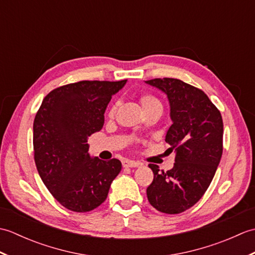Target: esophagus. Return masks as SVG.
Listing matches in <instances>:
<instances>
[{"instance_id": "1", "label": "esophagus", "mask_w": 255, "mask_h": 255, "mask_svg": "<svg viewBox=\"0 0 255 255\" xmlns=\"http://www.w3.org/2000/svg\"><path fill=\"white\" fill-rule=\"evenodd\" d=\"M123 166L124 167H137V166H139V163L136 161H132V160H125L123 162Z\"/></svg>"}]
</instances>
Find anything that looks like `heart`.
Masks as SVG:
<instances>
[{
    "label": "heart",
    "instance_id": "heart-1",
    "mask_svg": "<svg viewBox=\"0 0 255 255\" xmlns=\"http://www.w3.org/2000/svg\"><path fill=\"white\" fill-rule=\"evenodd\" d=\"M140 103H141V106L143 108V112H148L151 110H161L162 111V105L160 101L151 94H142L140 96ZM116 110V105H114L111 111H110V115H113L115 113Z\"/></svg>",
    "mask_w": 255,
    "mask_h": 255
}]
</instances>
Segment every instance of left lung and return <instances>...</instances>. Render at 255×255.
<instances>
[{"label":"left lung","instance_id":"left-lung-1","mask_svg":"<svg viewBox=\"0 0 255 255\" xmlns=\"http://www.w3.org/2000/svg\"><path fill=\"white\" fill-rule=\"evenodd\" d=\"M145 83L167 96L173 124L165 141L175 152L172 170L159 172L158 165L149 164L154 177L147 188L148 200L161 213L180 214L196 204L213 181L223 154V117L202 90L181 80Z\"/></svg>","mask_w":255,"mask_h":255}]
</instances>
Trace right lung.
<instances>
[{"label": "right lung", "instance_id": "obj_1", "mask_svg": "<svg viewBox=\"0 0 255 255\" xmlns=\"http://www.w3.org/2000/svg\"><path fill=\"white\" fill-rule=\"evenodd\" d=\"M127 80L80 81L52 90L34 121V158L42 182L63 207L86 213L105 202L121 161L89 153L88 138L100 131L112 95Z\"/></svg>", "mask_w": 255, "mask_h": 255}]
</instances>
